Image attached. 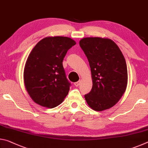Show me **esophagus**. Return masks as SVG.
I'll return each mask as SVG.
<instances>
[{
  "label": "esophagus",
  "mask_w": 148,
  "mask_h": 148,
  "mask_svg": "<svg viewBox=\"0 0 148 148\" xmlns=\"http://www.w3.org/2000/svg\"><path fill=\"white\" fill-rule=\"evenodd\" d=\"M80 81H78V82H75V83L74 84V86H76V87H77V86H79V84H80Z\"/></svg>",
  "instance_id": "obj_1"
}]
</instances>
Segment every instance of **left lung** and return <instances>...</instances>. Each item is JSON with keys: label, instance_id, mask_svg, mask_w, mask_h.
<instances>
[{"label": "left lung", "instance_id": "obj_1", "mask_svg": "<svg viewBox=\"0 0 148 148\" xmlns=\"http://www.w3.org/2000/svg\"><path fill=\"white\" fill-rule=\"evenodd\" d=\"M91 68V91L85 95L92 110L103 111L114 106L127 88L126 61L119 47L112 40L99 37L84 38L79 41Z\"/></svg>", "mask_w": 148, "mask_h": 148}]
</instances>
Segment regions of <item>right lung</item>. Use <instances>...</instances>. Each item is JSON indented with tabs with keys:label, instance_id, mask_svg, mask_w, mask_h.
Returning a JSON list of instances; mask_svg holds the SVG:
<instances>
[{
	"label": "right lung",
	"instance_id": "add662e5",
	"mask_svg": "<svg viewBox=\"0 0 148 148\" xmlns=\"http://www.w3.org/2000/svg\"><path fill=\"white\" fill-rule=\"evenodd\" d=\"M75 44L76 42L68 37H46L32 49L25 66L24 82L36 103L51 108L61 104L68 95L71 84L62 61Z\"/></svg>",
	"mask_w": 148,
	"mask_h": 148
}]
</instances>
